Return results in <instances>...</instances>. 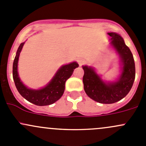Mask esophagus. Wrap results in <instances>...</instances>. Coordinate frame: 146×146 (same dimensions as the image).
Here are the masks:
<instances>
[{
	"label": "esophagus",
	"mask_w": 146,
	"mask_h": 146,
	"mask_svg": "<svg viewBox=\"0 0 146 146\" xmlns=\"http://www.w3.org/2000/svg\"><path fill=\"white\" fill-rule=\"evenodd\" d=\"M83 62L84 61H82V60H78V64L80 66H82V65L83 64Z\"/></svg>",
	"instance_id": "1"
}]
</instances>
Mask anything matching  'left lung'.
<instances>
[{
  "label": "left lung",
  "instance_id": "obj_1",
  "mask_svg": "<svg viewBox=\"0 0 146 146\" xmlns=\"http://www.w3.org/2000/svg\"><path fill=\"white\" fill-rule=\"evenodd\" d=\"M111 45L118 53L121 63V74L115 82H105L92 67L82 66V82L85 93L93 100L102 104H112L123 99L133 86L136 68L133 54L125 44L123 38L115 32H110Z\"/></svg>",
  "mask_w": 146,
  "mask_h": 146
}]
</instances>
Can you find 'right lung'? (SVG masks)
I'll use <instances>...</instances> for the list:
<instances>
[{"mask_svg":"<svg viewBox=\"0 0 146 146\" xmlns=\"http://www.w3.org/2000/svg\"><path fill=\"white\" fill-rule=\"evenodd\" d=\"M24 43L20 44L15 57L13 66V77L15 85L19 93L29 102L38 106H46L53 104L60 99L65 90L66 81L72 76L73 70L79 66L77 62L62 66L46 86L39 90L27 88L20 80L17 72V63L19 56Z\"/></svg>","mask_w":146,"mask_h":146,"instance_id":"1","label":"right lung"}]
</instances>
